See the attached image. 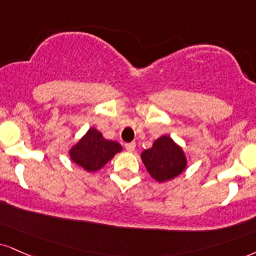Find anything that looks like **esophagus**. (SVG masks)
Masks as SVG:
<instances>
[{"instance_id":"1","label":"esophagus","mask_w":256,"mask_h":256,"mask_svg":"<svg viewBox=\"0 0 256 256\" xmlns=\"http://www.w3.org/2000/svg\"><path fill=\"white\" fill-rule=\"evenodd\" d=\"M125 149L128 150V152H134V149H136V143H134V142H132V143H126L125 144Z\"/></svg>"}]
</instances>
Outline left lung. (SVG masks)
I'll use <instances>...</instances> for the list:
<instances>
[{"label": "left lung", "mask_w": 256, "mask_h": 256, "mask_svg": "<svg viewBox=\"0 0 256 256\" xmlns=\"http://www.w3.org/2000/svg\"><path fill=\"white\" fill-rule=\"evenodd\" d=\"M140 158L150 176L160 184L182 174L188 164L182 148L168 134L154 140L152 146L140 154Z\"/></svg>", "instance_id": "8db88e82"}]
</instances>
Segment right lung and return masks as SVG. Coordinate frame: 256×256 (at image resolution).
Masks as SVG:
<instances>
[{
    "instance_id": "add662e5",
    "label": "right lung",
    "mask_w": 256,
    "mask_h": 256,
    "mask_svg": "<svg viewBox=\"0 0 256 256\" xmlns=\"http://www.w3.org/2000/svg\"><path fill=\"white\" fill-rule=\"evenodd\" d=\"M122 146L118 142L108 140L100 131L90 128L69 149V158L88 173L100 170L120 152Z\"/></svg>"
}]
</instances>
